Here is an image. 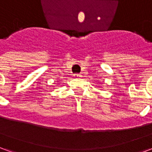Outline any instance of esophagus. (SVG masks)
Masks as SVG:
<instances>
[{"instance_id":"obj_1","label":"esophagus","mask_w":152,"mask_h":152,"mask_svg":"<svg viewBox=\"0 0 152 152\" xmlns=\"http://www.w3.org/2000/svg\"><path fill=\"white\" fill-rule=\"evenodd\" d=\"M74 76H75V77H80L81 75H80V74H78V73H76V74H74Z\"/></svg>"}]
</instances>
